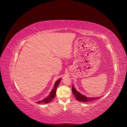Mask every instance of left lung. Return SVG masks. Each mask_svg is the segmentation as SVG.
Segmentation results:
<instances>
[{
    "label": "left lung",
    "mask_w": 127,
    "mask_h": 127,
    "mask_svg": "<svg viewBox=\"0 0 127 127\" xmlns=\"http://www.w3.org/2000/svg\"><path fill=\"white\" fill-rule=\"evenodd\" d=\"M72 93H73V95H74L75 98L76 100L79 101H82V102H88V101H92L94 100H95L97 99H98L100 97H86L85 95H81L80 93L78 92L76 88L72 85Z\"/></svg>",
    "instance_id": "left-lung-1"
}]
</instances>
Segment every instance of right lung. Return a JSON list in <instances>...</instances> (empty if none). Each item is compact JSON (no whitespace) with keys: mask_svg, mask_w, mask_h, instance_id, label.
<instances>
[{"mask_svg":"<svg viewBox=\"0 0 127 127\" xmlns=\"http://www.w3.org/2000/svg\"><path fill=\"white\" fill-rule=\"evenodd\" d=\"M61 78L59 79V80H58L54 84L53 89L52 90V91L51 92L50 95H48V96L45 98H44V99H43L41 101H37V102L38 103H48L49 102H50V101H51L52 100V99L55 97V95H56V90H57V87H58V86L59 85V84L60 83V81L61 80Z\"/></svg>","mask_w":127,"mask_h":127,"instance_id":"add662e5","label":"right lung"}]
</instances>
